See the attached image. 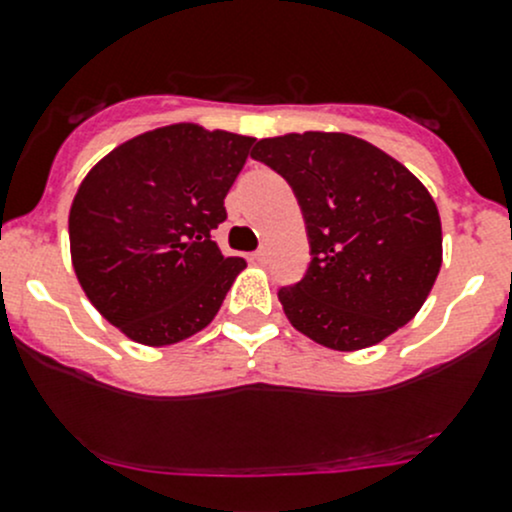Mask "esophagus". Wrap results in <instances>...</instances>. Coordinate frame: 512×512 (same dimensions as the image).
<instances>
[{"instance_id": "1", "label": "esophagus", "mask_w": 512, "mask_h": 512, "mask_svg": "<svg viewBox=\"0 0 512 512\" xmlns=\"http://www.w3.org/2000/svg\"><path fill=\"white\" fill-rule=\"evenodd\" d=\"M267 257H270V252H267V250H257V252H252L250 260L255 262V265H265Z\"/></svg>"}]
</instances>
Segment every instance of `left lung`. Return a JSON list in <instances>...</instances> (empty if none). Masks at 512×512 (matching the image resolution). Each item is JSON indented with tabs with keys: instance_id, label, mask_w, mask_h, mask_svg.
<instances>
[{
	"instance_id": "1",
	"label": "left lung",
	"mask_w": 512,
	"mask_h": 512,
	"mask_svg": "<svg viewBox=\"0 0 512 512\" xmlns=\"http://www.w3.org/2000/svg\"><path fill=\"white\" fill-rule=\"evenodd\" d=\"M252 157L290 182L310 237L307 275L277 295L290 325L340 352L408 325L443 265L438 205L423 182L345 132L267 137Z\"/></svg>"
}]
</instances>
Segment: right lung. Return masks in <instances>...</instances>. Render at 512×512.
I'll return each mask as SVG.
<instances>
[{
    "instance_id": "obj_1",
    "label": "right lung",
    "mask_w": 512,
    "mask_h": 512,
    "mask_svg": "<svg viewBox=\"0 0 512 512\" xmlns=\"http://www.w3.org/2000/svg\"><path fill=\"white\" fill-rule=\"evenodd\" d=\"M255 137L177 122L104 155L69 207L74 275L99 315L147 347L177 345L215 320L247 267L212 230Z\"/></svg>"
}]
</instances>
